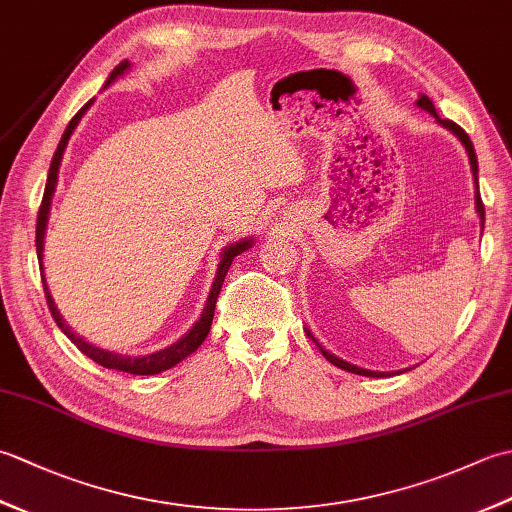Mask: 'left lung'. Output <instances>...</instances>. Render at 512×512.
<instances>
[{"label":"left lung","mask_w":512,"mask_h":512,"mask_svg":"<svg viewBox=\"0 0 512 512\" xmlns=\"http://www.w3.org/2000/svg\"><path fill=\"white\" fill-rule=\"evenodd\" d=\"M418 105L422 107V110H427L429 114H433L438 118V112H436V107H433V103L427 99V96H420L418 99ZM438 121L447 127V129H451V132L458 136L460 140H462V145L466 147V154H469V162H471V169H473V178H475V206H477V213H480V220H482V228H484V202H482V198H480V184H477V156H475V149H473V143H471V138H469V134L464 132V129L460 127V125H455L453 121H449V118H438ZM308 336L310 339L314 341V336L308 332ZM317 343V341H314ZM319 345V343H317ZM319 350H321V354L328 358V361L332 363V365H336V367H341V369H345V372H352V374H361V376H374V378H380V376H385L383 372H369V369H363V367H356V365H350V363H345V361H341V358H336L334 354H330V352H325L323 347L319 345Z\"/></svg>","instance_id":"1"}]
</instances>
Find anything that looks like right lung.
I'll return each instance as SVG.
<instances>
[{
  "label": "right lung",
  "mask_w": 512,
  "mask_h": 512,
  "mask_svg": "<svg viewBox=\"0 0 512 512\" xmlns=\"http://www.w3.org/2000/svg\"><path fill=\"white\" fill-rule=\"evenodd\" d=\"M127 68H129L127 59L118 63L116 68L112 70L110 79H107L105 85H110V83L116 79V76L123 74ZM90 105H92V101L85 103V105L81 107V110L74 114V118L68 123V127H65V132H63V136H61V143H59L57 151H54L52 162H50V171H48V180H46V191H43V200H41L39 213H37V239H35V242H37V255H39V259H41V253H43V235H46V224H48V213H50V200H52L54 187H57V176H59V165H61L63 149H65V145H68L70 134L74 132V127L79 125L81 116L85 114V110H88ZM250 244H253V242H250V239H242V242H235V244H231L228 248H224L222 259H220V268H217V275H215V281H213V286H211V295H209V299H206V306H204V312H202L200 321L195 323L193 328H191V332L184 334L178 343H173L171 347H167V350H160V352H156V354H147V356H123V354L105 352V350H101V347H94V345H90V343H85V341L79 339V336H76V334L68 328V325H65V321L61 319V314L57 312V308H54V301H52V297H50V292H48L46 284H43V292H46V303H48V308H50V314H52L54 323H57L59 328H61V332H63L65 336H68V339H70L76 347H79V350H81L85 356H90L94 363H99V365H103V367H107V369H118V372L134 374V376L160 374V372H165V369H171L173 365H178L180 361H184V358L191 356V354H193L195 350H198V347L204 343L206 334H209V330H211L213 314H215V303H217V297H220V290H222V284H224V277H226V273H228V268H231V262H233V259H235L239 253H244L246 248H250Z\"/></svg>",
  "instance_id": "obj_1"
}]
</instances>
